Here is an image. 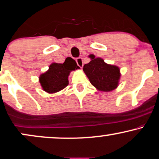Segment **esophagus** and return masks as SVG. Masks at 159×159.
<instances>
[{
  "label": "esophagus",
  "instance_id": "obj_1",
  "mask_svg": "<svg viewBox=\"0 0 159 159\" xmlns=\"http://www.w3.org/2000/svg\"><path fill=\"white\" fill-rule=\"evenodd\" d=\"M76 62H77V65L79 66L80 67H83V59H81V58H78L77 59H76Z\"/></svg>",
  "mask_w": 159,
  "mask_h": 159
}]
</instances>
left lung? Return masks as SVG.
Instances as JSON below:
<instances>
[{"label": "left lung", "mask_w": 159, "mask_h": 159, "mask_svg": "<svg viewBox=\"0 0 159 159\" xmlns=\"http://www.w3.org/2000/svg\"><path fill=\"white\" fill-rule=\"evenodd\" d=\"M89 57L91 61L84 65L83 70L92 85L102 92L115 89L121 77L120 67L106 63L103 59L95 58L93 54H90Z\"/></svg>", "instance_id": "obj_1"}]
</instances>
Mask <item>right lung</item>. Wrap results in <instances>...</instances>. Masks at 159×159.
<instances>
[{
	"label": "right lung",
	"instance_id": "obj_1",
	"mask_svg": "<svg viewBox=\"0 0 159 159\" xmlns=\"http://www.w3.org/2000/svg\"><path fill=\"white\" fill-rule=\"evenodd\" d=\"M80 69L75 60L67 59L63 64L52 63L45 73L39 75V81L44 91L53 94L61 91L69 84L70 72Z\"/></svg>",
	"mask_w": 159,
	"mask_h": 159
}]
</instances>
